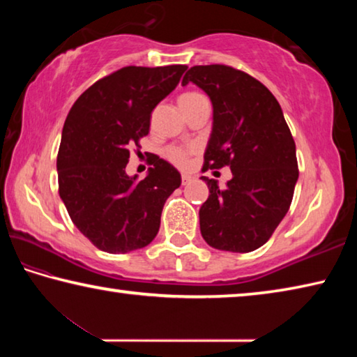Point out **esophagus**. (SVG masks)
Here are the masks:
<instances>
[{"label":"esophagus","mask_w":357,"mask_h":357,"mask_svg":"<svg viewBox=\"0 0 357 357\" xmlns=\"http://www.w3.org/2000/svg\"><path fill=\"white\" fill-rule=\"evenodd\" d=\"M192 181H193V176H190V174H187V173H184L183 176H181V183H183V185L190 184Z\"/></svg>","instance_id":"34e87169"}]
</instances>
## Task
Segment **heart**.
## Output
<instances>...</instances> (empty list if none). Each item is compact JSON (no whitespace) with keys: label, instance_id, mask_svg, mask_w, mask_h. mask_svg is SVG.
Masks as SVG:
<instances>
[{"label":"heart","instance_id":"obj_1","mask_svg":"<svg viewBox=\"0 0 357 357\" xmlns=\"http://www.w3.org/2000/svg\"><path fill=\"white\" fill-rule=\"evenodd\" d=\"M200 99H203L202 94H198V93H185V94H183L179 98V105H181V108H184V107L190 105V104H193V102H197V100H200ZM190 153H192V151H189V149L174 146V148H170V149L167 151V155H168V159L173 162V164H176L178 167H185L187 164H189Z\"/></svg>","mask_w":357,"mask_h":357}]
</instances>
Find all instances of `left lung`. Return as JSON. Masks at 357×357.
Listing matches in <instances>:
<instances>
[{
    "label": "left lung",
    "mask_w": 357,
    "mask_h": 357,
    "mask_svg": "<svg viewBox=\"0 0 357 357\" xmlns=\"http://www.w3.org/2000/svg\"><path fill=\"white\" fill-rule=\"evenodd\" d=\"M190 82L213 104L203 170L228 165L233 173L225 189L202 176L209 187L200 208L202 236L217 250H257L293 200L299 176L293 135L273 93L245 72L223 64L193 66L183 84Z\"/></svg>",
    "instance_id": "obj_1"
}]
</instances>
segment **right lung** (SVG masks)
Wrapping results in <instances>:
<instances>
[{"instance_id": "add662e5", "label": "right lung", "mask_w": 357, "mask_h": 357, "mask_svg": "<svg viewBox=\"0 0 357 357\" xmlns=\"http://www.w3.org/2000/svg\"><path fill=\"white\" fill-rule=\"evenodd\" d=\"M187 66H128L100 78L66 118L56 170L59 197L74 225L99 250L146 247L167 198L181 185L172 164L153 155L146 178L126 173L130 146L149 134L151 113L178 86Z\"/></svg>"}]
</instances>
